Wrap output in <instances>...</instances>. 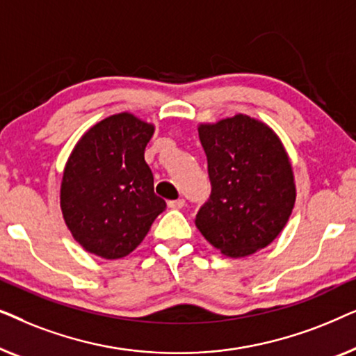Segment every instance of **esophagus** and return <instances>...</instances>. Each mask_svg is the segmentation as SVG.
Returning <instances> with one entry per match:
<instances>
[{
    "mask_svg": "<svg viewBox=\"0 0 356 356\" xmlns=\"http://www.w3.org/2000/svg\"><path fill=\"white\" fill-rule=\"evenodd\" d=\"M167 206L170 209H181V207H184V199H177V201H168Z\"/></svg>",
    "mask_w": 356,
    "mask_h": 356,
    "instance_id": "34e87169",
    "label": "esophagus"
}]
</instances>
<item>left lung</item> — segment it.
<instances>
[{
    "label": "left lung",
    "instance_id": "left-lung-1",
    "mask_svg": "<svg viewBox=\"0 0 356 356\" xmlns=\"http://www.w3.org/2000/svg\"><path fill=\"white\" fill-rule=\"evenodd\" d=\"M207 155L211 199L196 216L202 236L228 257L269 246L284 230L296 201L289 154L264 121L236 113L199 123Z\"/></svg>",
    "mask_w": 356,
    "mask_h": 356
}]
</instances>
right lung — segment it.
<instances>
[{
    "label": "right lung",
    "instance_id": "1",
    "mask_svg": "<svg viewBox=\"0 0 356 356\" xmlns=\"http://www.w3.org/2000/svg\"><path fill=\"white\" fill-rule=\"evenodd\" d=\"M155 126L123 111L77 140L63 170L60 207L67 230L87 252L121 259L138 248L167 207L155 196L144 160Z\"/></svg>",
    "mask_w": 356,
    "mask_h": 356
}]
</instances>
